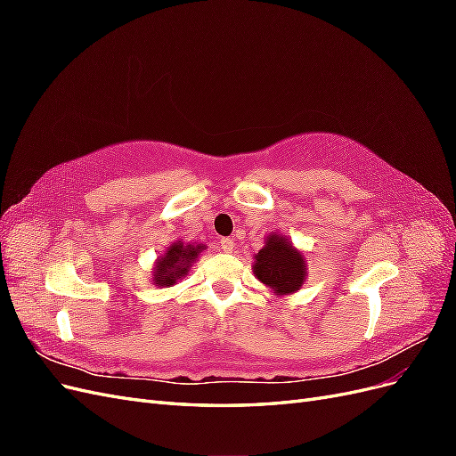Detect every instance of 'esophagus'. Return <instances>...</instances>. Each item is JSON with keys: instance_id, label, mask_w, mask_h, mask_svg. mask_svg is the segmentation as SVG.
I'll list each match as a JSON object with an SVG mask.
<instances>
[{"instance_id": "obj_1", "label": "esophagus", "mask_w": 456, "mask_h": 456, "mask_svg": "<svg viewBox=\"0 0 456 456\" xmlns=\"http://www.w3.org/2000/svg\"><path fill=\"white\" fill-rule=\"evenodd\" d=\"M218 245H220V249H223L224 253H232V249H233V240L223 238V240L218 241Z\"/></svg>"}]
</instances>
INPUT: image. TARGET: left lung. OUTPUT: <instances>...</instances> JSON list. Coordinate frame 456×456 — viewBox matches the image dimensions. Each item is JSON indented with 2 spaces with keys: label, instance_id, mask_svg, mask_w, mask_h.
I'll use <instances>...</instances> for the list:
<instances>
[{
  "label": "left lung",
  "instance_id": "8db88e82",
  "mask_svg": "<svg viewBox=\"0 0 456 456\" xmlns=\"http://www.w3.org/2000/svg\"><path fill=\"white\" fill-rule=\"evenodd\" d=\"M253 273L278 295H291L306 281V258L280 233H272L255 255Z\"/></svg>",
  "mask_w": 456,
  "mask_h": 456
}]
</instances>
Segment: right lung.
Returning a JSON list of instances; mask_svg holds the SVG:
<instances>
[{
    "label": "right lung",
    "mask_w": 456,
    "mask_h": 456,
    "mask_svg": "<svg viewBox=\"0 0 456 456\" xmlns=\"http://www.w3.org/2000/svg\"><path fill=\"white\" fill-rule=\"evenodd\" d=\"M203 245H186L183 241H175L167 247L154 268V283L158 287H173L178 280H183L190 266L198 260Z\"/></svg>",
    "instance_id": "add662e5"
}]
</instances>
